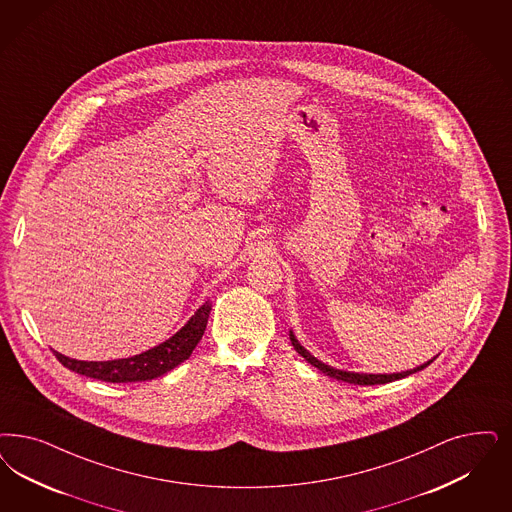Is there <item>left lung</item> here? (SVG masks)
<instances>
[{
	"instance_id": "8db88e82",
	"label": "left lung",
	"mask_w": 512,
	"mask_h": 512,
	"mask_svg": "<svg viewBox=\"0 0 512 512\" xmlns=\"http://www.w3.org/2000/svg\"><path fill=\"white\" fill-rule=\"evenodd\" d=\"M289 338H291L293 348H295L312 367H316V369H319L323 374H327V376H331V378H335V380L348 382V384H357V386H374V384H388V382H393V380H401V378L410 376V374H414V372L423 371L427 365H431V363L437 359V355H435L433 359H429L427 363H423V365L416 367V369L391 372V374H367V372L342 371V369H335V367H331V365H325L323 361H319L318 357H314L312 353L308 352L304 346H300V342L295 338V335H293V331H289Z\"/></svg>"
}]
</instances>
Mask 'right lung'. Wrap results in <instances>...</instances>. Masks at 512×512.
<instances>
[{
    "instance_id": "right-lung-1",
    "label": "right lung",
    "mask_w": 512,
    "mask_h": 512,
    "mask_svg": "<svg viewBox=\"0 0 512 512\" xmlns=\"http://www.w3.org/2000/svg\"><path fill=\"white\" fill-rule=\"evenodd\" d=\"M212 312V302L206 300L176 335L170 336L166 342L147 350V352L126 357V359H113V361H77L66 357L62 353L54 352L56 359L68 367L70 371L96 378L111 384H128V382H145L159 378L179 363L189 359L196 344L206 331L208 318Z\"/></svg>"
}]
</instances>
